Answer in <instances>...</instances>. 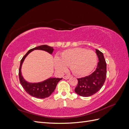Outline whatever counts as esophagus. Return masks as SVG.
<instances>
[{
  "label": "esophagus",
  "mask_w": 129,
  "mask_h": 129,
  "mask_svg": "<svg viewBox=\"0 0 129 129\" xmlns=\"http://www.w3.org/2000/svg\"><path fill=\"white\" fill-rule=\"evenodd\" d=\"M69 76H63V79H65V80H68V79H69Z\"/></svg>",
  "instance_id": "esophagus-1"
}]
</instances>
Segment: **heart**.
I'll return each mask as SVG.
<instances>
[{"label": "heart", "instance_id": "b5f03b06", "mask_svg": "<svg viewBox=\"0 0 129 129\" xmlns=\"http://www.w3.org/2000/svg\"><path fill=\"white\" fill-rule=\"evenodd\" d=\"M97 56L91 50L83 48H74L64 50L60 57L54 58L56 69L63 72L70 66L72 72L77 76H83L90 73L97 64Z\"/></svg>", "mask_w": 129, "mask_h": 129}]
</instances>
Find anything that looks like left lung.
Returning <instances> with one entry per match:
<instances>
[{"label":"left lung","instance_id":"obj_1","mask_svg":"<svg viewBox=\"0 0 129 129\" xmlns=\"http://www.w3.org/2000/svg\"><path fill=\"white\" fill-rule=\"evenodd\" d=\"M96 53L99 62L95 71L90 75L77 79L75 91L83 97H89L98 92L103 85L107 75V63L103 53L98 49Z\"/></svg>","mask_w":129,"mask_h":129}]
</instances>
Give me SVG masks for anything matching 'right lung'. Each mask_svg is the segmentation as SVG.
Returning a JSON list of instances; mask_svg holds the SVG:
<instances>
[{"mask_svg": "<svg viewBox=\"0 0 129 129\" xmlns=\"http://www.w3.org/2000/svg\"><path fill=\"white\" fill-rule=\"evenodd\" d=\"M36 49L45 50L50 54H52L54 50L53 47L47 45H41L29 50L21 60L20 67L19 69V77L20 84L27 93H28L30 96L37 97L38 99H45L49 97L54 92L57 84L58 82L62 79V78L61 79L49 78V79L43 82H41L34 83H29L24 80L21 73L22 64L28 54L33 50Z\"/></svg>", "mask_w": 129, "mask_h": 129, "instance_id": "add662e5", "label": "right lung"}]
</instances>
